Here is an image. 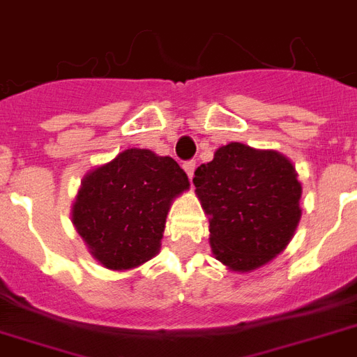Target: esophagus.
I'll use <instances>...</instances> for the list:
<instances>
[{"label":"esophagus","instance_id":"34e87169","mask_svg":"<svg viewBox=\"0 0 357 357\" xmlns=\"http://www.w3.org/2000/svg\"><path fill=\"white\" fill-rule=\"evenodd\" d=\"M195 168H196V161L183 162V170H185V172H187L189 179H192V176H195Z\"/></svg>","mask_w":357,"mask_h":357}]
</instances>
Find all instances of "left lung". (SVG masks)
I'll use <instances>...</instances> for the list:
<instances>
[{
	"instance_id": "obj_1",
	"label": "left lung",
	"mask_w": 357,
	"mask_h": 357,
	"mask_svg": "<svg viewBox=\"0 0 357 357\" xmlns=\"http://www.w3.org/2000/svg\"><path fill=\"white\" fill-rule=\"evenodd\" d=\"M280 151L229 142L196 168L192 183L209 217L213 254L229 271L250 272L274 259L298 226L302 185Z\"/></svg>"
}]
</instances>
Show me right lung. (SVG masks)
<instances>
[{"label": "right lung", "mask_w": 357, "mask_h": 357, "mask_svg": "<svg viewBox=\"0 0 357 357\" xmlns=\"http://www.w3.org/2000/svg\"><path fill=\"white\" fill-rule=\"evenodd\" d=\"M189 178L172 157L129 148L81 181L72 222L89 252L111 271H129L161 248L172 200Z\"/></svg>", "instance_id": "1"}]
</instances>
